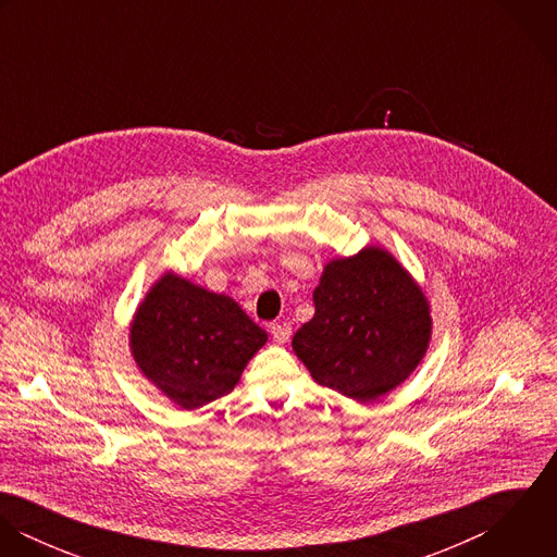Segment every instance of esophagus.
I'll return each mask as SVG.
<instances>
[{"mask_svg": "<svg viewBox=\"0 0 557 557\" xmlns=\"http://www.w3.org/2000/svg\"><path fill=\"white\" fill-rule=\"evenodd\" d=\"M270 334L276 343H287L289 336H292V325L287 321H278V323H272L270 325Z\"/></svg>", "mask_w": 557, "mask_h": 557, "instance_id": "1", "label": "esophagus"}]
</instances>
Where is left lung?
<instances>
[{
  "label": "left lung",
  "mask_w": 557,
  "mask_h": 557,
  "mask_svg": "<svg viewBox=\"0 0 557 557\" xmlns=\"http://www.w3.org/2000/svg\"><path fill=\"white\" fill-rule=\"evenodd\" d=\"M315 315L292 341L313 380L358 403L403 384L431 341V309L397 259L367 246L325 263L313 292Z\"/></svg>",
  "instance_id": "8db88e82"
}]
</instances>
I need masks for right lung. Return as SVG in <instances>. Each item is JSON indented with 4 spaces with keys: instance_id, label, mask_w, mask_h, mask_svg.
Instances as JSON below:
<instances>
[{
    "instance_id": "1",
    "label": "right lung",
    "mask_w": 557,
    "mask_h": 557,
    "mask_svg": "<svg viewBox=\"0 0 557 557\" xmlns=\"http://www.w3.org/2000/svg\"><path fill=\"white\" fill-rule=\"evenodd\" d=\"M265 341L236 300L173 272L152 285L131 323L139 371L182 409L230 395Z\"/></svg>"
}]
</instances>
